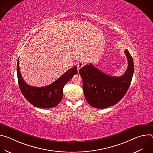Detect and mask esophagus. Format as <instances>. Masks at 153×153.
I'll return each instance as SVG.
<instances>
[{
    "mask_svg": "<svg viewBox=\"0 0 153 153\" xmlns=\"http://www.w3.org/2000/svg\"><path fill=\"white\" fill-rule=\"evenodd\" d=\"M84 65H85V63H84V62H78L77 64V70H79L81 68H82V67L84 66Z\"/></svg>",
    "mask_w": 153,
    "mask_h": 153,
    "instance_id": "esophagus-1",
    "label": "esophagus"
}]
</instances>
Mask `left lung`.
Wrapping results in <instances>:
<instances>
[{
	"instance_id": "1",
	"label": "left lung",
	"mask_w": 153,
	"mask_h": 153,
	"mask_svg": "<svg viewBox=\"0 0 153 153\" xmlns=\"http://www.w3.org/2000/svg\"><path fill=\"white\" fill-rule=\"evenodd\" d=\"M128 68L120 77L107 75L90 63L79 70L83 90L88 103L96 108H106L118 103L126 94L134 73V62L128 50H125Z\"/></svg>"
}]
</instances>
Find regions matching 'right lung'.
<instances>
[{
	"label": "right lung",
	"mask_w": 153,
	"mask_h": 153,
	"mask_svg": "<svg viewBox=\"0 0 153 153\" xmlns=\"http://www.w3.org/2000/svg\"><path fill=\"white\" fill-rule=\"evenodd\" d=\"M77 73V69L75 66L48 86H32L27 84L22 77L19 59L17 60V74L21 93L30 103L40 108H50L57 106L62 100L63 86Z\"/></svg>",
	"instance_id": "obj_1"
}]
</instances>
